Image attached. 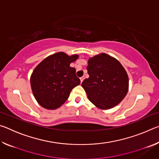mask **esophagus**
Listing matches in <instances>:
<instances>
[{
	"label": "esophagus",
	"instance_id": "esophagus-1",
	"mask_svg": "<svg viewBox=\"0 0 159 159\" xmlns=\"http://www.w3.org/2000/svg\"><path fill=\"white\" fill-rule=\"evenodd\" d=\"M80 83H82L83 81V80H84V77H81L80 79Z\"/></svg>",
	"mask_w": 159,
	"mask_h": 159
}]
</instances>
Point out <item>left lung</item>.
<instances>
[{"label": "left lung", "mask_w": 159, "mask_h": 159, "mask_svg": "<svg viewBox=\"0 0 159 159\" xmlns=\"http://www.w3.org/2000/svg\"><path fill=\"white\" fill-rule=\"evenodd\" d=\"M87 70L89 78L81 85L88 98L97 107L111 109L127 95L128 74L116 58L103 52L95 55L88 60Z\"/></svg>", "instance_id": "8db88e82"}]
</instances>
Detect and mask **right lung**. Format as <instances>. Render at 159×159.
I'll list each match as a JSON object with an SVG mask.
<instances>
[{"mask_svg":"<svg viewBox=\"0 0 159 159\" xmlns=\"http://www.w3.org/2000/svg\"><path fill=\"white\" fill-rule=\"evenodd\" d=\"M79 57L59 52L45 58L34 69L30 78L31 87L42 107L50 110L59 108L69 98L72 89L80 84L76 69L70 66Z\"/></svg>","mask_w":159,"mask_h":159,"instance_id":"add662e5","label":"right lung"}]
</instances>
